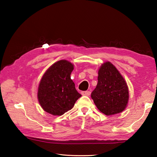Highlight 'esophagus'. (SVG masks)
Instances as JSON below:
<instances>
[{
	"label": "esophagus",
	"mask_w": 157,
	"mask_h": 157,
	"mask_svg": "<svg viewBox=\"0 0 157 157\" xmlns=\"http://www.w3.org/2000/svg\"><path fill=\"white\" fill-rule=\"evenodd\" d=\"M82 94L83 95H86V96H89L90 94H91V92L89 91H82Z\"/></svg>",
	"instance_id": "esophagus-1"
}]
</instances>
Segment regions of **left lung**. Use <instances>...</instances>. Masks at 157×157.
<instances>
[{
  "instance_id": "1",
  "label": "left lung",
  "mask_w": 157,
  "mask_h": 157,
  "mask_svg": "<svg viewBox=\"0 0 157 157\" xmlns=\"http://www.w3.org/2000/svg\"><path fill=\"white\" fill-rule=\"evenodd\" d=\"M91 98L101 112L107 116L121 113L129 100L128 86L124 79L109 62L102 64L98 71V84Z\"/></svg>"
}]
</instances>
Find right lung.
Here are the masks:
<instances>
[{"label": "right lung", "instance_id": "1", "mask_svg": "<svg viewBox=\"0 0 157 157\" xmlns=\"http://www.w3.org/2000/svg\"><path fill=\"white\" fill-rule=\"evenodd\" d=\"M73 64L66 60L55 62L46 71L38 88L39 104L46 112L62 116L73 107L81 94L71 79Z\"/></svg>", "mask_w": 157, "mask_h": 157}]
</instances>
